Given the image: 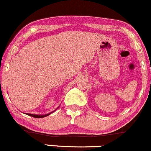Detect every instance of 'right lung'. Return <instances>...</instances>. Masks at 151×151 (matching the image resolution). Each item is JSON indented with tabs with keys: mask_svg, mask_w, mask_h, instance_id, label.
<instances>
[{
	"mask_svg": "<svg viewBox=\"0 0 151 151\" xmlns=\"http://www.w3.org/2000/svg\"><path fill=\"white\" fill-rule=\"evenodd\" d=\"M52 112H51V113L47 114H45V115H36V114H27V115H28V116H32V117H34V118H44V117H46V116H49V114H51V113H52Z\"/></svg>",
	"mask_w": 151,
	"mask_h": 151,
	"instance_id": "1",
	"label": "right lung"
}]
</instances>
